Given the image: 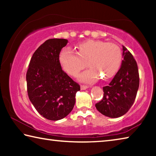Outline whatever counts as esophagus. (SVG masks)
Here are the masks:
<instances>
[{"label": "esophagus", "mask_w": 156, "mask_h": 156, "mask_svg": "<svg viewBox=\"0 0 156 156\" xmlns=\"http://www.w3.org/2000/svg\"><path fill=\"white\" fill-rule=\"evenodd\" d=\"M88 87H89L87 86V85H81L80 86L81 90H85V89H87Z\"/></svg>", "instance_id": "esophagus-1"}]
</instances>
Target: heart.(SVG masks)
I'll return each instance as SVG.
<instances>
[{
  "mask_svg": "<svg viewBox=\"0 0 156 156\" xmlns=\"http://www.w3.org/2000/svg\"><path fill=\"white\" fill-rule=\"evenodd\" d=\"M77 53L65 48L60 51L59 61L69 74L76 76L86 67L87 70L79 75V80L84 83H93L99 77L108 80L119 69L122 61V51L115 43L102 41L88 40L77 46Z\"/></svg>",
  "mask_w": 156,
  "mask_h": 156,
  "instance_id": "1",
  "label": "heart"
}]
</instances>
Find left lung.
I'll use <instances>...</instances> for the list:
<instances>
[{
  "label": "left lung",
  "mask_w": 156,
  "mask_h": 156,
  "mask_svg": "<svg viewBox=\"0 0 156 156\" xmlns=\"http://www.w3.org/2000/svg\"><path fill=\"white\" fill-rule=\"evenodd\" d=\"M124 59L120 69L108 84L103 87L104 96L96 104L97 110L109 118L120 117L135 101L139 87L138 65L130 51L122 46Z\"/></svg>",
  "instance_id": "1"
}]
</instances>
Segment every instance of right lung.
Listing matches in <instances>:
<instances>
[{
  "label": "right lung",
  "instance_id": "obj_1",
  "mask_svg": "<svg viewBox=\"0 0 156 156\" xmlns=\"http://www.w3.org/2000/svg\"><path fill=\"white\" fill-rule=\"evenodd\" d=\"M68 41L47 40L31 57L26 74L29 98L44 118L58 120L72 112L80 87L62 69L59 54Z\"/></svg>",
  "mask_w": 156,
  "mask_h": 156
}]
</instances>
